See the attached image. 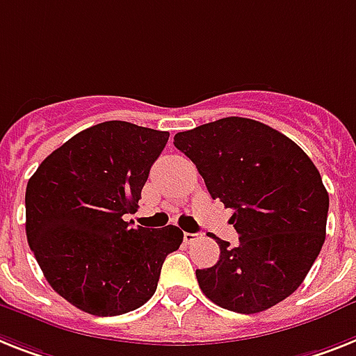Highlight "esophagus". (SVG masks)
I'll return each mask as SVG.
<instances>
[{"label": "esophagus", "instance_id": "obj_1", "mask_svg": "<svg viewBox=\"0 0 356 356\" xmlns=\"http://www.w3.org/2000/svg\"><path fill=\"white\" fill-rule=\"evenodd\" d=\"M200 236H202L200 233H184V242L185 243H193V242H196Z\"/></svg>", "mask_w": 356, "mask_h": 356}]
</instances>
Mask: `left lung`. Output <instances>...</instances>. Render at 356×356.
Wrapping results in <instances>:
<instances>
[{
	"mask_svg": "<svg viewBox=\"0 0 356 356\" xmlns=\"http://www.w3.org/2000/svg\"><path fill=\"white\" fill-rule=\"evenodd\" d=\"M213 200L234 209L240 243L216 238L218 262L196 269L200 289L220 307L252 315L293 295L325 240L330 195L293 140L249 118H222L178 132Z\"/></svg>",
	"mask_w": 356,
	"mask_h": 356,
	"instance_id": "obj_1",
	"label": "left lung"
}]
</instances>
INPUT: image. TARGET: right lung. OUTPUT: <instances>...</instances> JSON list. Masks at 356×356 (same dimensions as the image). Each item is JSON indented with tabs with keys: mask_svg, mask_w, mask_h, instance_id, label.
Masks as SVG:
<instances>
[{
	"mask_svg": "<svg viewBox=\"0 0 356 356\" xmlns=\"http://www.w3.org/2000/svg\"><path fill=\"white\" fill-rule=\"evenodd\" d=\"M169 132L129 122L85 129L41 161L26 184V240L52 289L78 309L116 316L156 291L161 266L180 248L176 225L132 227L151 165Z\"/></svg>",
	"mask_w": 356,
	"mask_h": 356,
	"instance_id": "1",
	"label": "right lung"
}]
</instances>
